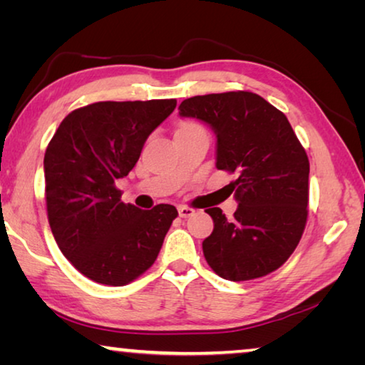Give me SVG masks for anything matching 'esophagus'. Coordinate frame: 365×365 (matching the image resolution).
Segmentation results:
<instances>
[{
	"instance_id": "obj_1",
	"label": "esophagus",
	"mask_w": 365,
	"mask_h": 365,
	"mask_svg": "<svg viewBox=\"0 0 365 365\" xmlns=\"http://www.w3.org/2000/svg\"><path fill=\"white\" fill-rule=\"evenodd\" d=\"M196 211L195 209H191V207H187V206H180L178 207V215H180L182 219H187V217H191V215H193Z\"/></svg>"
}]
</instances>
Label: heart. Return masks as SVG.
<instances>
[{
	"mask_svg": "<svg viewBox=\"0 0 365 365\" xmlns=\"http://www.w3.org/2000/svg\"><path fill=\"white\" fill-rule=\"evenodd\" d=\"M188 125H191V123H187V125H183V127H188Z\"/></svg>",
	"mask_w": 365,
	"mask_h": 365,
	"instance_id": "1",
	"label": "heart"
}]
</instances>
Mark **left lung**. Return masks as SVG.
I'll return each instance as SVG.
<instances>
[{
  "instance_id": "obj_1",
  "label": "left lung",
  "mask_w": 365,
  "mask_h": 365,
  "mask_svg": "<svg viewBox=\"0 0 365 365\" xmlns=\"http://www.w3.org/2000/svg\"><path fill=\"white\" fill-rule=\"evenodd\" d=\"M178 115L207 123L217 138L215 168L238 175L233 219L206 209L214 220L202 242L207 264L232 282L277 270L299 243L309 201V159L287 115L250 91L188 98Z\"/></svg>"
}]
</instances>
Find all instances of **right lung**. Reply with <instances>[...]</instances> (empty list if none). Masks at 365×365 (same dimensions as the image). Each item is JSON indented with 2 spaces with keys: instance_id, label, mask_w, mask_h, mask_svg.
Here are the masks:
<instances>
[{
  "instance_id": "obj_1",
  "label": "right lung",
  "mask_w": 365,
  "mask_h": 365,
  "mask_svg": "<svg viewBox=\"0 0 365 365\" xmlns=\"http://www.w3.org/2000/svg\"><path fill=\"white\" fill-rule=\"evenodd\" d=\"M175 100L100 101L72 110L45 153V196L54 240L80 274L103 285L133 282L156 261L178 212L122 202L145 141L174 113Z\"/></svg>"
}]
</instances>
